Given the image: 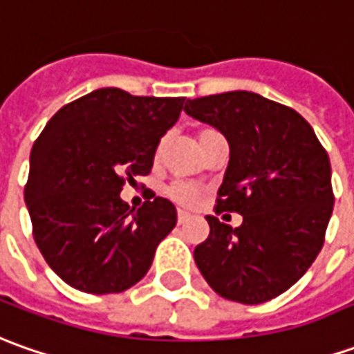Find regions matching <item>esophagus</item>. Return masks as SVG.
I'll list each match as a JSON object with an SVG mask.
<instances>
[{
  "label": "esophagus",
  "instance_id": "34e87169",
  "mask_svg": "<svg viewBox=\"0 0 354 354\" xmlns=\"http://www.w3.org/2000/svg\"><path fill=\"white\" fill-rule=\"evenodd\" d=\"M186 221H189V215L186 211H178V225H184Z\"/></svg>",
  "mask_w": 354,
  "mask_h": 354
}]
</instances>
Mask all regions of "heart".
<instances>
[{"label":"heart","instance_id":"obj_1","mask_svg":"<svg viewBox=\"0 0 354 354\" xmlns=\"http://www.w3.org/2000/svg\"><path fill=\"white\" fill-rule=\"evenodd\" d=\"M217 133L215 129H211V127H203V129H199L197 131V143L201 145V143H205L209 137H213ZM162 149H165V139H160L155 147V160L162 157ZM167 196L178 203V205H184V207H194L197 201H199V189L194 184H189V182H184V180H176V182H172L170 186L167 187Z\"/></svg>","mask_w":354,"mask_h":354}]
</instances>
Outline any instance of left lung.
<instances>
[{"mask_svg": "<svg viewBox=\"0 0 354 354\" xmlns=\"http://www.w3.org/2000/svg\"><path fill=\"white\" fill-rule=\"evenodd\" d=\"M184 110L227 137L230 160L215 213L242 215L236 228L205 217L197 268L227 300L268 302L292 287L324 246L335 201L328 153L297 110L256 93L201 96Z\"/></svg>", "mask_w": 354, "mask_h": 354, "instance_id": "8db88e82", "label": "left lung"}]
</instances>
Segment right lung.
<instances>
[{
  "label": "right lung",
  "mask_w": 354,
  "mask_h": 354,
  "mask_svg": "<svg viewBox=\"0 0 354 354\" xmlns=\"http://www.w3.org/2000/svg\"><path fill=\"white\" fill-rule=\"evenodd\" d=\"M184 100L98 88L59 108L35 141L25 186L32 236L69 287L88 295L133 287L176 227L168 199L153 194L133 211L120 192L151 172Z\"/></svg>",
  "instance_id": "obj_1"
}]
</instances>
